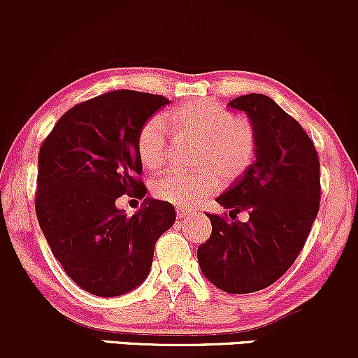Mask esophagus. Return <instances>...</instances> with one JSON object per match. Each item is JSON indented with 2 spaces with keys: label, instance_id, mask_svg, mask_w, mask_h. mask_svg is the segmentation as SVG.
Masks as SVG:
<instances>
[{
  "label": "esophagus",
  "instance_id": "1",
  "mask_svg": "<svg viewBox=\"0 0 358 358\" xmlns=\"http://www.w3.org/2000/svg\"><path fill=\"white\" fill-rule=\"evenodd\" d=\"M187 215H190V212H188L187 208H182V207L176 208V217H178V219H185Z\"/></svg>",
  "mask_w": 358,
  "mask_h": 358
}]
</instances>
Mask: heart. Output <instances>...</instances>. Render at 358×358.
Returning a JSON list of instances; mask_svg holds the SVG:
<instances>
[{"mask_svg":"<svg viewBox=\"0 0 358 358\" xmlns=\"http://www.w3.org/2000/svg\"><path fill=\"white\" fill-rule=\"evenodd\" d=\"M168 126L180 134L202 139L196 162L215 165L225 176H237L250 165L256 151V136L244 119L236 117L213 101H196L171 110L165 117L153 116L138 134V155L141 163L156 170L166 162ZM220 185V173L213 166L196 171L171 170L155 180L153 195L176 207H195Z\"/></svg>","mask_w":358,"mask_h":358,"instance_id":"b5f03b06","label":"heart"}]
</instances>
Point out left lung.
Here are the masks:
<instances>
[{"mask_svg":"<svg viewBox=\"0 0 358 358\" xmlns=\"http://www.w3.org/2000/svg\"><path fill=\"white\" fill-rule=\"evenodd\" d=\"M229 108L244 110L256 136L254 162L217 203L242 210L248 222L208 215L210 239L200 244L202 274L231 294L264 289L296 261L320 205V162L296 119L264 94L236 97Z\"/></svg>","mask_w":358,"mask_h":358,"instance_id":"obj_1","label":"left lung"}]
</instances>
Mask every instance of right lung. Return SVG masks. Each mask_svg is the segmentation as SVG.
Segmentation results:
<instances>
[{"instance_id": "add662e5", "label": "right lung", "mask_w": 358, "mask_h": 358, "mask_svg": "<svg viewBox=\"0 0 358 358\" xmlns=\"http://www.w3.org/2000/svg\"><path fill=\"white\" fill-rule=\"evenodd\" d=\"M168 99L119 89L73 106L40 148L35 210L67 276L101 298L121 296L148 278L155 244L175 224V208L145 199L129 217L121 194L145 198L138 134Z\"/></svg>"}]
</instances>
